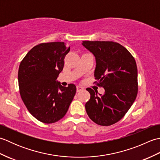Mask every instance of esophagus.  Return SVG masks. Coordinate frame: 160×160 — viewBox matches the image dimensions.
Instances as JSON below:
<instances>
[{"mask_svg":"<svg viewBox=\"0 0 160 160\" xmlns=\"http://www.w3.org/2000/svg\"><path fill=\"white\" fill-rule=\"evenodd\" d=\"M76 89H77V92H80V91L83 90V87H80V86H77L76 87Z\"/></svg>","mask_w":160,"mask_h":160,"instance_id":"1","label":"esophagus"}]
</instances>
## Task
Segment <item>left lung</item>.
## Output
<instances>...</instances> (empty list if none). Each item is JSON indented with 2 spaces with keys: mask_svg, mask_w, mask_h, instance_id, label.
<instances>
[{
  "mask_svg": "<svg viewBox=\"0 0 160 160\" xmlns=\"http://www.w3.org/2000/svg\"><path fill=\"white\" fill-rule=\"evenodd\" d=\"M96 61L94 76L103 95L87 88L91 98L85 104L89 118L101 126H110L123 118L138 95V68L131 53L118 42L83 41Z\"/></svg>",
  "mask_w": 160,
  "mask_h": 160,
  "instance_id": "obj_1",
  "label": "left lung"
}]
</instances>
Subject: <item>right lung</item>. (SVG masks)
Here are the masks:
<instances>
[{
  "instance_id": "obj_1",
  "label": "right lung",
  "mask_w": 160,
  "mask_h": 160,
  "mask_svg": "<svg viewBox=\"0 0 160 160\" xmlns=\"http://www.w3.org/2000/svg\"><path fill=\"white\" fill-rule=\"evenodd\" d=\"M62 42L40 43L20 64V94L28 110L37 120L52 124L62 119L76 92L73 84L62 87L56 80L69 52Z\"/></svg>"
}]
</instances>
